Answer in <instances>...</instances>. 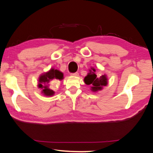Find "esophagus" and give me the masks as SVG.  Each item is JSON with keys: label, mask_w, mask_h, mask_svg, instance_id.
Listing matches in <instances>:
<instances>
[{"label": "esophagus", "mask_w": 153, "mask_h": 153, "mask_svg": "<svg viewBox=\"0 0 153 153\" xmlns=\"http://www.w3.org/2000/svg\"><path fill=\"white\" fill-rule=\"evenodd\" d=\"M71 76H75V77H77V76H79V73L78 72H76V73L71 74Z\"/></svg>", "instance_id": "1"}]
</instances>
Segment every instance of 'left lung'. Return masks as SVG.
<instances>
[{"label":"left lung","mask_w":153,"mask_h":153,"mask_svg":"<svg viewBox=\"0 0 153 153\" xmlns=\"http://www.w3.org/2000/svg\"><path fill=\"white\" fill-rule=\"evenodd\" d=\"M96 70L91 68L89 70V73L84 78V82L91 85V90L93 92H97L102 89V87L108 85V78L106 74L98 77L96 75Z\"/></svg>","instance_id":"8db88e82"}]
</instances>
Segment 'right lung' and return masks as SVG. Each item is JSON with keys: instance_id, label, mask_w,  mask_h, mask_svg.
<instances>
[{"instance_id": "obj_1", "label": "right lung", "mask_w": 153, "mask_h": 153, "mask_svg": "<svg viewBox=\"0 0 153 153\" xmlns=\"http://www.w3.org/2000/svg\"><path fill=\"white\" fill-rule=\"evenodd\" d=\"M64 79V74L60 70L51 68L47 72L41 74L38 79L37 87L41 89V93L45 97H51L54 95L55 92L49 87V83L53 79L62 80Z\"/></svg>"}]
</instances>
